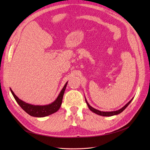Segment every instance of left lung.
I'll return each mask as SVG.
<instances>
[{"mask_svg": "<svg viewBox=\"0 0 150 150\" xmlns=\"http://www.w3.org/2000/svg\"><path fill=\"white\" fill-rule=\"evenodd\" d=\"M133 100V99H131V100L130 101H129L128 103H127L126 105L124 106V107H122L121 109H120V110H117V111H110V112H104V111H99V110H96V109H94V108H93V107H91V106L89 104H88V103L87 102V101H86V103H87V104H88V108H89V110L91 111H93V112H94V113H96V114H97V115H100V116H114V115H118V114H120V113H121L122 111H123L126 108V107L128 106L129 104H130V103L131 102V101Z\"/></svg>", "mask_w": 150, "mask_h": 150, "instance_id": "left-lung-1", "label": "left lung"}]
</instances>
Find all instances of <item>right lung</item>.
<instances>
[{
  "label": "right lung",
  "mask_w": 150,
  "mask_h": 150,
  "mask_svg": "<svg viewBox=\"0 0 150 150\" xmlns=\"http://www.w3.org/2000/svg\"><path fill=\"white\" fill-rule=\"evenodd\" d=\"M67 84V83H66L64 88H62L60 94H59V96L56 100L52 103L46 106L32 105V104L22 101L16 96L12 89L11 88L10 89L13 96L15 98L17 103L19 104V105L22 108V110H24L28 114L34 117H45L56 112L60 108L62 101L63 95H64L65 89L66 88Z\"/></svg>",
  "instance_id": "add662e5"
}]
</instances>
